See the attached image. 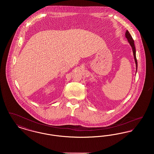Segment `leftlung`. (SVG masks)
<instances>
[{
    "label": "left lung",
    "instance_id": "1",
    "mask_svg": "<svg viewBox=\"0 0 154 154\" xmlns=\"http://www.w3.org/2000/svg\"><path fill=\"white\" fill-rule=\"evenodd\" d=\"M125 36L127 38L129 43L130 44V45L132 47V51H133V56H134V61H135V63H136V71H137V59H136V48H135V46H134V40H133L132 36L131 35V34L129 33L128 30H126V32L125 33Z\"/></svg>",
    "mask_w": 154,
    "mask_h": 154
}]
</instances>
